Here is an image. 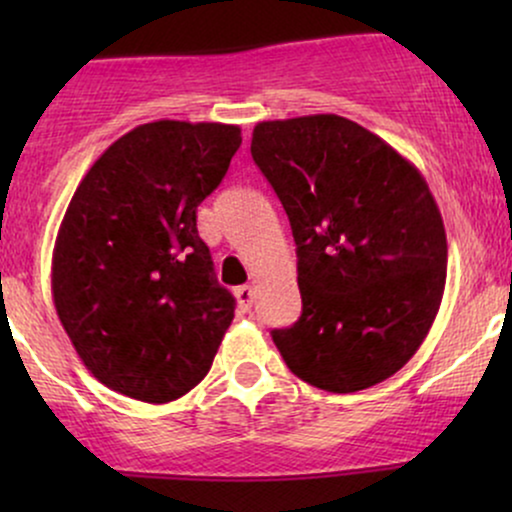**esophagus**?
Segmentation results:
<instances>
[{
	"label": "esophagus",
	"mask_w": 512,
	"mask_h": 512,
	"mask_svg": "<svg viewBox=\"0 0 512 512\" xmlns=\"http://www.w3.org/2000/svg\"><path fill=\"white\" fill-rule=\"evenodd\" d=\"M236 298H238L240 310H243V313H248V310L252 308V301H255V289H252V286H248V284L238 286Z\"/></svg>",
	"instance_id": "esophagus-1"
}]
</instances>
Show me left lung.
Masks as SVG:
<instances>
[{
    "mask_svg": "<svg viewBox=\"0 0 512 512\" xmlns=\"http://www.w3.org/2000/svg\"><path fill=\"white\" fill-rule=\"evenodd\" d=\"M252 158L291 221L303 313L272 339L293 375L358 392L424 344L445 291L448 240L414 163L339 115L257 122Z\"/></svg>",
    "mask_w": 512,
    "mask_h": 512,
    "instance_id": "1",
    "label": "left lung"
}]
</instances>
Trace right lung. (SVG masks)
Returning a JSON list of instances; mask_svg holds the SVG:
<instances>
[{
	"instance_id": "1",
	"label": "right lung",
	"mask_w": 512,
	"mask_h": 512,
	"mask_svg": "<svg viewBox=\"0 0 512 512\" xmlns=\"http://www.w3.org/2000/svg\"><path fill=\"white\" fill-rule=\"evenodd\" d=\"M240 127L156 120L103 151L52 250V301L105 387L166 404L209 373L236 301L214 279L197 207L219 187Z\"/></svg>"
}]
</instances>
